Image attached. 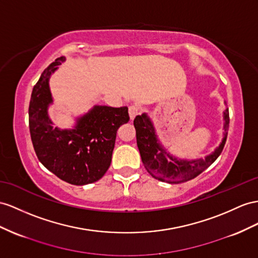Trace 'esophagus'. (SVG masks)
I'll list each match as a JSON object with an SVG mask.
<instances>
[{
    "label": "esophagus",
    "mask_w": 258,
    "mask_h": 258,
    "mask_svg": "<svg viewBox=\"0 0 258 258\" xmlns=\"http://www.w3.org/2000/svg\"><path fill=\"white\" fill-rule=\"evenodd\" d=\"M128 113H130V117L131 120H133V118L140 113V108L137 107V105H130L128 107Z\"/></svg>",
    "instance_id": "obj_1"
}]
</instances>
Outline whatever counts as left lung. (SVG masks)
Here are the masks:
<instances>
[{"instance_id":"left-lung-1","label":"left lung","mask_w":258,"mask_h":258,"mask_svg":"<svg viewBox=\"0 0 258 258\" xmlns=\"http://www.w3.org/2000/svg\"><path fill=\"white\" fill-rule=\"evenodd\" d=\"M223 140L219 147H217L211 155L205 157V159L184 160L179 159L167 153L156 135L153 122L146 113L137 115L134 118V126L136 130L137 146L140 149L142 161L147 172L155 179L171 184L183 183L194 179L203 171L213 164L222 153L224 144L227 141L229 130V109L223 112Z\"/></svg>"}]
</instances>
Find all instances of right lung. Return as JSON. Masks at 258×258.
<instances>
[{
  "label": "right lung",
  "instance_id": "add662e5",
  "mask_svg": "<svg viewBox=\"0 0 258 258\" xmlns=\"http://www.w3.org/2000/svg\"><path fill=\"white\" fill-rule=\"evenodd\" d=\"M65 57H57L34 86L29 102V131L34 149L43 166L73 185L94 183L107 172L117 128L130 121L127 107L95 105L77 118L73 130L53 127L48 115L52 103L49 78Z\"/></svg>",
  "mask_w": 258,
  "mask_h": 258
}]
</instances>
